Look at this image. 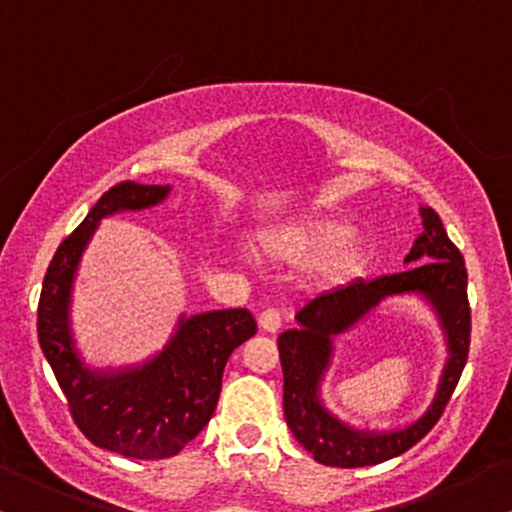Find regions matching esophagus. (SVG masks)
Instances as JSON below:
<instances>
[{
    "instance_id": "1",
    "label": "esophagus",
    "mask_w": 512,
    "mask_h": 512,
    "mask_svg": "<svg viewBox=\"0 0 512 512\" xmlns=\"http://www.w3.org/2000/svg\"><path fill=\"white\" fill-rule=\"evenodd\" d=\"M257 325H260L262 332H269V334L279 332V327H281V315L276 313V310H264V313H262L260 317H257Z\"/></svg>"
}]
</instances>
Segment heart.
<instances>
[{"label":"heart","mask_w":512,"mask_h":512,"mask_svg":"<svg viewBox=\"0 0 512 512\" xmlns=\"http://www.w3.org/2000/svg\"><path fill=\"white\" fill-rule=\"evenodd\" d=\"M262 257L276 264H308V284L315 291H337L368 269L373 248L356 236V223L332 211L296 216L262 231Z\"/></svg>","instance_id":"1"}]
</instances>
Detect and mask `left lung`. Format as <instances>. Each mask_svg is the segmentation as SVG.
<instances>
[{"label":"left lung","mask_w":512,"mask_h":512,"mask_svg":"<svg viewBox=\"0 0 512 512\" xmlns=\"http://www.w3.org/2000/svg\"><path fill=\"white\" fill-rule=\"evenodd\" d=\"M424 231L411 245L399 274L373 281L356 279L344 289L322 293L296 315L298 325L279 337L284 370V414L298 443L327 467H370L407 452L431 431L455 390L469 351L467 269L443 221L431 207H419ZM416 295L437 315L449 356L437 395L409 425L397 429H356L346 425L321 399V385L333 360V339L365 321L385 300Z\"/></svg>","instance_id":"obj_1"}]
</instances>
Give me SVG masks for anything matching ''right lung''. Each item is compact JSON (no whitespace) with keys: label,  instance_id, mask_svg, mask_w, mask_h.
Masks as SVG:
<instances>
[{"label":"right lung","instance_id":"1","mask_svg":"<svg viewBox=\"0 0 512 512\" xmlns=\"http://www.w3.org/2000/svg\"><path fill=\"white\" fill-rule=\"evenodd\" d=\"M170 185L120 182L93 204L57 248L38 303V339L76 426L98 448L134 457H173L209 424L228 356L257 332L250 310L226 308L178 317L161 351L129 366H88L72 327L74 281L103 219L166 202Z\"/></svg>","mask_w":512,"mask_h":512}]
</instances>
